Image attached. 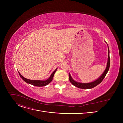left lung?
Masks as SVG:
<instances>
[{"label":"left lung","mask_w":123,"mask_h":123,"mask_svg":"<svg viewBox=\"0 0 123 123\" xmlns=\"http://www.w3.org/2000/svg\"><path fill=\"white\" fill-rule=\"evenodd\" d=\"M108 45V44H107ZM108 61H107V64L106 66V68L104 71V72L101 75L98 77L97 80H95L93 81H92L90 83H79L77 82L74 80L72 77L71 76L70 74L69 73V80L70 83H71L74 86H75L77 88H79L80 89H91L95 87L96 86L99 84L100 83L102 82V80H104V78H105V76L108 71L110 67V56H109V49L108 46Z\"/></svg>","instance_id":"left-lung-1"}]
</instances>
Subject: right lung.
Here are the masks:
<instances>
[{
  "label": "right lung",
  "instance_id": "add662e5",
  "mask_svg": "<svg viewBox=\"0 0 123 123\" xmlns=\"http://www.w3.org/2000/svg\"><path fill=\"white\" fill-rule=\"evenodd\" d=\"M57 69H56L51 74V75H50V76L48 78V79L45 80H29L26 79V78H25L24 76H22L21 75V74L18 72L19 73V74L20 76L21 77V78L23 79L25 82H26L27 83H28L29 84L32 85L33 86H37V87H43V86H45L49 84L50 83H51L52 80H53V78L54 76V75L55 73L56 72L57 70Z\"/></svg>",
  "mask_w": 123,
  "mask_h": 123
}]
</instances>
